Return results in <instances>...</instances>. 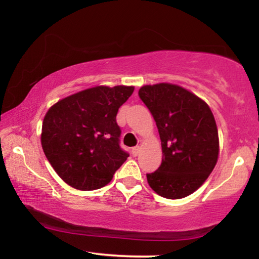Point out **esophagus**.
<instances>
[{
    "mask_svg": "<svg viewBox=\"0 0 259 259\" xmlns=\"http://www.w3.org/2000/svg\"><path fill=\"white\" fill-rule=\"evenodd\" d=\"M139 152H140V147L139 146H136V147L132 148V154L134 155V157H137V155L139 154Z\"/></svg>",
    "mask_w": 259,
    "mask_h": 259,
    "instance_id": "34e87169",
    "label": "esophagus"
}]
</instances>
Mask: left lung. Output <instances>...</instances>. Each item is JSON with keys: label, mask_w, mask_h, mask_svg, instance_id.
Segmentation results:
<instances>
[{"label": "left lung", "mask_w": 259, "mask_h": 259, "mask_svg": "<svg viewBox=\"0 0 259 259\" xmlns=\"http://www.w3.org/2000/svg\"><path fill=\"white\" fill-rule=\"evenodd\" d=\"M138 94L153 115L161 140V165L146 175L148 185L167 199L190 196L217 164L218 130L210 107L172 83L147 84Z\"/></svg>", "instance_id": "obj_1"}]
</instances>
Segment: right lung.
<instances>
[{
    "label": "right lung",
    "mask_w": 259,
    "mask_h": 259,
    "mask_svg": "<svg viewBox=\"0 0 259 259\" xmlns=\"http://www.w3.org/2000/svg\"><path fill=\"white\" fill-rule=\"evenodd\" d=\"M132 86H98L70 95L48 109L41 144L53 168L74 189L92 191L111 182L130 154L120 147L116 113Z\"/></svg>",
    "instance_id": "obj_1"
}]
</instances>
